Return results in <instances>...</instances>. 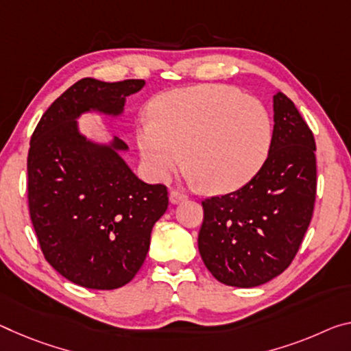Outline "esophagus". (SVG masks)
Listing matches in <instances>:
<instances>
[{
    "instance_id": "esophagus-1",
    "label": "esophagus",
    "mask_w": 351,
    "mask_h": 351,
    "mask_svg": "<svg viewBox=\"0 0 351 351\" xmlns=\"http://www.w3.org/2000/svg\"><path fill=\"white\" fill-rule=\"evenodd\" d=\"M169 197H170V202L173 203V204L182 202V199H186L184 193H181V192H178V191H170V195Z\"/></svg>"
}]
</instances>
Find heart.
Wrapping results in <instances>:
<instances>
[{
	"label": "heart",
	"mask_w": 351,
	"mask_h": 351,
	"mask_svg": "<svg viewBox=\"0 0 351 351\" xmlns=\"http://www.w3.org/2000/svg\"><path fill=\"white\" fill-rule=\"evenodd\" d=\"M149 112L152 120L137 128V143L143 165L158 181H165L186 156L191 180L203 181L209 192H231L252 181L269 156V110L237 88H176L156 98Z\"/></svg>",
	"instance_id": "1"
}]
</instances>
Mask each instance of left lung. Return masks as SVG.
I'll list each match as a JSON object with an SVG mask.
<instances>
[{"instance_id": "1", "label": "left lung", "mask_w": 351, "mask_h": 351, "mask_svg": "<svg viewBox=\"0 0 351 351\" xmlns=\"http://www.w3.org/2000/svg\"><path fill=\"white\" fill-rule=\"evenodd\" d=\"M274 138L265 162L236 192L206 198L198 250L226 286L254 287L282 274L313 219L315 141L292 99L274 97Z\"/></svg>"}]
</instances>
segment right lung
Listing matches in <instances>:
<instances>
[{
	"label": "right lung",
	"mask_w": 351,
	"mask_h": 351,
	"mask_svg": "<svg viewBox=\"0 0 351 351\" xmlns=\"http://www.w3.org/2000/svg\"><path fill=\"white\" fill-rule=\"evenodd\" d=\"M143 80L84 77L42 115L27 153V206L38 245L54 270L77 286L112 291L130 282L149 248L156 221L169 206L164 184L132 173L114 138L98 145L80 134L76 119L98 110L123 112Z\"/></svg>",
	"instance_id": "1"
}]
</instances>
